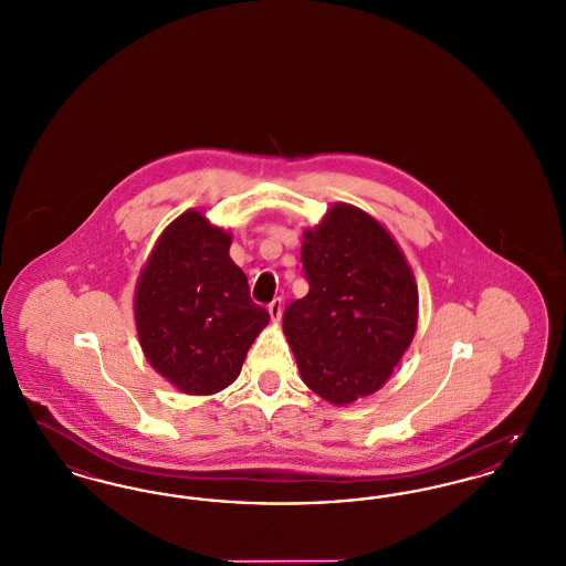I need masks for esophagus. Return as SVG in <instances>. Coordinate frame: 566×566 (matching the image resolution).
<instances>
[{"instance_id":"34e87169","label":"esophagus","mask_w":566,"mask_h":566,"mask_svg":"<svg viewBox=\"0 0 566 566\" xmlns=\"http://www.w3.org/2000/svg\"><path fill=\"white\" fill-rule=\"evenodd\" d=\"M268 310H270L271 321L273 323H280V318H282V310H284V301L277 296V298H273L270 305H268Z\"/></svg>"}]
</instances>
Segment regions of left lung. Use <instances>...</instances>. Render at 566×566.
<instances>
[{
  "label": "left lung",
  "mask_w": 566,
  "mask_h": 566,
  "mask_svg": "<svg viewBox=\"0 0 566 566\" xmlns=\"http://www.w3.org/2000/svg\"><path fill=\"white\" fill-rule=\"evenodd\" d=\"M310 293L284 310L303 381L324 401L374 395L409 348L418 286L401 248L374 216L335 203L301 245Z\"/></svg>",
  "instance_id": "obj_1"
}]
</instances>
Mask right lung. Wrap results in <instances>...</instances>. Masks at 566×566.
<instances>
[{"instance_id": "1", "label": "right lung", "mask_w": 566, "mask_h": 566, "mask_svg": "<svg viewBox=\"0 0 566 566\" xmlns=\"http://www.w3.org/2000/svg\"><path fill=\"white\" fill-rule=\"evenodd\" d=\"M231 235L189 210L155 245L135 289V326L157 374L187 395L233 384L245 354L270 323L250 298L248 277L229 256Z\"/></svg>"}]
</instances>
